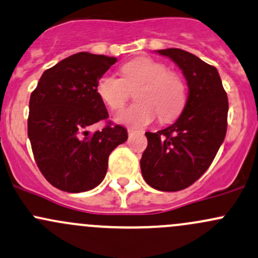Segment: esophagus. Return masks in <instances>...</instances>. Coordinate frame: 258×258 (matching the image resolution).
<instances>
[{
	"instance_id": "obj_1",
	"label": "esophagus",
	"mask_w": 258,
	"mask_h": 258,
	"mask_svg": "<svg viewBox=\"0 0 258 258\" xmlns=\"http://www.w3.org/2000/svg\"><path fill=\"white\" fill-rule=\"evenodd\" d=\"M127 132H128V136H132V135L135 134H140V131H136V130H131V128L127 130Z\"/></svg>"
}]
</instances>
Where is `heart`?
<instances>
[{"mask_svg": "<svg viewBox=\"0 0 258 258\" xmlns=\"http://www.w3.org/2000/svg\"><path fill=\"white\" fill-rule=\"evenodd\" d=\"M122 79L105 74L96 83V93L111 110H118L126 104L127 88L141 84L135 94L136 104L120 111L115 116L118 123L143 127L158 115L161 122L177 118L186 101L185 84L175 73L168 72L167 65L147 56H141L121 68Z\"/></svg>", "mask_w": 258, "mask_h": 258, "instance_id": "heart-1", "label": "heart"}]
</instances>
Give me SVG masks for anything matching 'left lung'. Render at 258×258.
Returning a JSON list of instances; mask_svg holds the SVG:
<instances>
[{"mask_svg":"<svg viewBox=\"0 0 258 258\" xmlns=\"http://www.w3.org/2000/svg\"><path fill=\"white\" fill-rule=\"evenodd\" d=\"M157 53L180 68L189 94L174 123L156 134L146 132L148 145L141 170L152 188L178 191L197 181L213 163L226 135L229 102L215 67L178 48Z\"/></svg>","mask_w":258,"mask_h":258,"instance_id":"8db88e82","label":"left lung"}]
</instances>
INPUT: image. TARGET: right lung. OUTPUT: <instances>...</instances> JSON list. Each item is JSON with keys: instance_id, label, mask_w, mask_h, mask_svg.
I'll list each match as a JSON object with an SVG mask.
<instances>
[{"instance_id": "add662e5", "label": "right lung", "mask_w": 258, "mask_h": 258, "mask_svg": "<svg viewBox=\"0 0 258 258\" xmlns=\"http://www.w3.org/2000/svg\"><path fill=\"white\" fill-rule=\"evenodd\" d=\"M113 56L73 54L45 70L31 94L28 137L44 178L68 193L94 189L104 180L110 153L126 142L127 130L108 122L101 131L89 127L108 113L96 83Z\"/></svg>"}]
</instances>
